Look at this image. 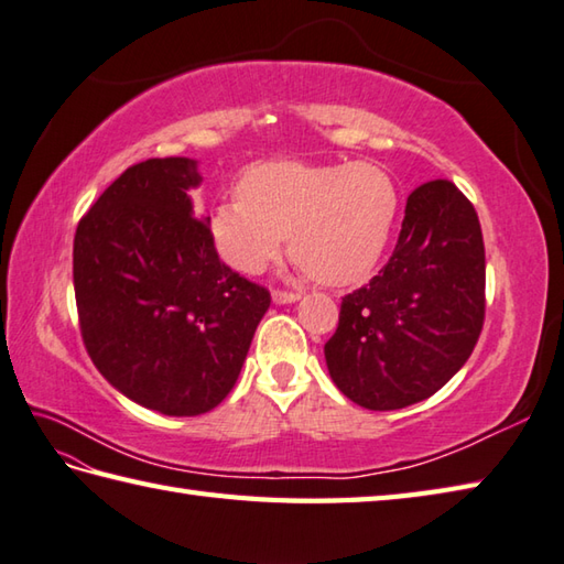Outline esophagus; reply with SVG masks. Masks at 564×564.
Listing matches in <instances>:
<instances>
[{"mask_svg":"<svg viewBox=\"0 0 564 564\" xmlns=\"http://www.w3.org/2000/svg\"><path fill=\"white\" fill-rule=\"evenodd\" d=\"M271 297H273V303L283 305V303H295L297 297H301V293H297V291H281V289H275V291L271 293Z\"/></svg>","mask_w":564,"mask_h":564,"instance_id":"34e87169","label":"esophagus"}]
</instances>
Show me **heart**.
Wrapping results in <instances>:
<instances>
[{"mask_svg":"<svg viewBox=\"0 0 564 564\" xmlns=\"http://www.w3.org/2000/svg\"><path fill=\"white\" fill-rule=\"evenodd\" d=\"M237 193L209 215L219 259L239 273H261L291 235L293 259L325 285L367 279L401 213L399 183L369 161L257 163Z\"/></svg>","mask_w":564,"mask_h":564,"instance_id":"b5f03b06","label":"heart"}]
</instances>
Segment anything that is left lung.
<instances>
[{"label":"left lung","mask_w":564,"mask_h":564,"mask_svg":"<svg viewBox=\"0 0 564 564\" xmlns=\"http://www.w3.org/2000/svg\"><path fill=\"white\" fill-rule=\"evenodd\" d=\"M484 285L477 209L445 178L417 185L389 263L341 297L339 325L325 345L337 389L369 411L430 399L477 345Z\"/></svg>","instance_id":"left-lung-1"}]
</instances>
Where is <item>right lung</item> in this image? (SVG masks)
Here are the masks:
<instances>
[{
  "label": "right lung",
  "instance_id": "obj_1",
  "mask_svg": "<svg viewBox=\"0 0 564 564\" xmlns=\"http://www.w3.org/2000/svg\"><path fill=\"white\" fill-rule=\"evenodd\" d=\"M195 161L119 175L75 229L73 283L87 355L134 403L200 415L227 399L271 293L219 259L187 191Z\"/></svg>",
  "mask_w": 564,
  "mask_h": 564
}]
</instances>
